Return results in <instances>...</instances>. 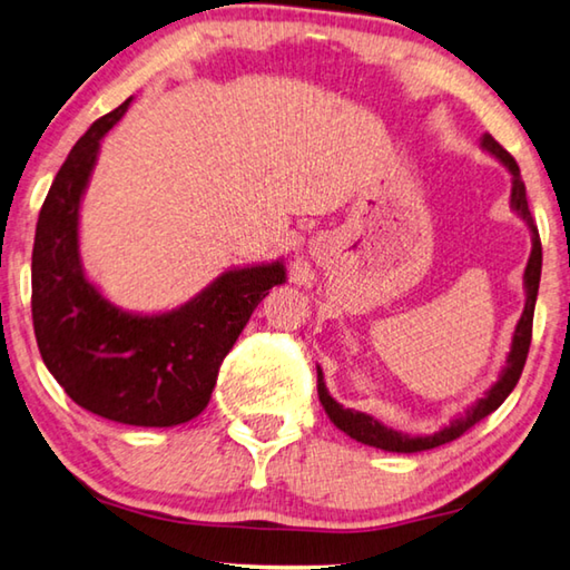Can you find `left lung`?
<instances>
[{"instance_id":"8db88e82","label":"left lung","mask_w":570,"mask_h":570,"mask_svg":"<svg viewBox=\"0 0 570 570\" xmlns=\"http://www.w3.org/2000/svg\"><path fill=\"white\" fill-rule=\"evenodd\" d=\"M480 146L490 156H495L498 161L510 171V176H512L510 207H512V212H515L522 222L528 224L530 239H533V249H530V257H528V265H525V275H522V285H525V307H522V315H520V321L515 325V333H512V346H510V353H508V358H505V366H502L495 384H492L488 391H484V396L474 401V404L468 409V412L460 414V416H454L450 424L440 429V432H434V434H416V436L404 434V432H396V429L386 426L384 422H379V419H373L371 414L356 412V409H343V404H338V401H335L328 394V389H325L323 371L318 366V396H321V404L325 409V414H328L331 422L338 426L341 432H346L351 440H356L361 444L376 446V450H384V452L412 454V452L434 450V446H442L446 442H452V440H456V436H462L464 432H468L470 426L478 424L480 419H484L488 414L495 412V409L502 404V401L510 396V391L515 389L520 373H522V366H525L530 338H533V311H535V301H538L540 267H543V247H540V235H538V227H535V222H533V214H530V209H528L525 184H522V176H520L515 158H512L505 151V148H502L490 134L482 136Z\"/></svg>"}]
</instances>
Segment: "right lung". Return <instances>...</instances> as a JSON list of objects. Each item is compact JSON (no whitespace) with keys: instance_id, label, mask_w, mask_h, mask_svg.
I'll use <instances>...</instances> for the list:
<instances>
[{"instance_id":"add662e5","label":"right lung","mask_w":570,"mask_h":570,"mask_svg":"<svg viewBox=\"0 0 570 570\" xmlns=\"http://www.w3.org/2000/svg\"><path fill=\"white\" fill-rule=\"evenodd\" d=\"M98 118L72 146L37 219L32 323L42 361L75 404L130 426H176L209 404L224 356L259 301L283 285V259L224 273L166 313H128L90 283L80 204L102 136L130 106Z\"/></svg>"}]
</instances>
